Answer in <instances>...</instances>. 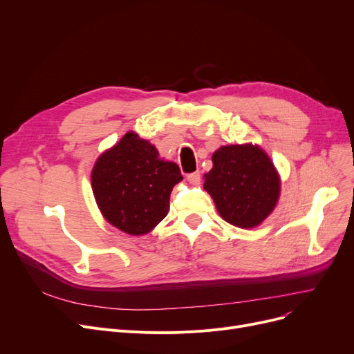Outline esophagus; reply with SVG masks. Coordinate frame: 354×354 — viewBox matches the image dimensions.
<instances>
[{
  "instance_id": "obj_1",
  "label": "esophagus",
  "mask_w": 354,
  "mask_h": 354,
  "mask_svg": "<svg viewBox=\"0 0 354 354\" xmlns=\"http://www.w3.org/2000/svg\"><path fill=\"white\" fill-rule=\"evenodd\" d=\"M188 180H189L192 185H198V183L201 182V174H199V172L189 174V175H188Z\"/></svg>"
}]
</instances>
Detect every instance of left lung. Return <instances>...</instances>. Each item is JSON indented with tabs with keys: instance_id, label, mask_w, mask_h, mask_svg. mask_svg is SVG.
I'll return each mask as SVG.
<instances>
[{
	"instance_id": "left-lung-1",
	"label": "left lung",
	"mask_w": 354,
	"mask_h": 354,
	"mask_svg": "<svg viewBox=\"0 0 354 354\" xmlns=\"http://www.w3.org/2000/svg\"><path fill=\"white\" fill-rule=\"evenodd\" d=\"M212 169L203 175L205 189L221 218L238 228H255L277 207L281 179L270 156L258 145L221 146Z\"/></svg>"
}]
</instances>
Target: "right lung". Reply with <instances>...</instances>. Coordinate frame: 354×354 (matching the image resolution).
<instances>
[{"label": "right lung", "instance_id": "1", "mask_svg": "<svg viewBox=\"0 0 354 354\" xmlns=\"http://www.w3.org/2000/svg\"><path fill=\"white\" fill-rule=\"evenodd\" d=\"M180 180L179 166L159 158L158 149L135 132L104 151L91 171L93 195L103 218L129 235H145L159 224Z\"/></svg>", "mask_w": 354, "mask_h": 354}]
</instances>
